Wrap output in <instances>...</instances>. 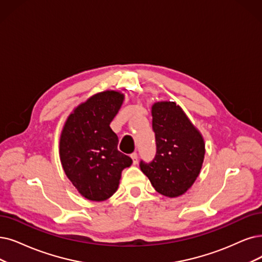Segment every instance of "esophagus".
Wrapping results in <instances>:
<instances>
[{"mask_svg":"<svg viewBox=\"0 0 262 262\" xmlns=\"http://www.w3.org/2000/svg\"><path fill=\"white\" fill-rule=\"evenodd\" d=\"M131 158H132L133 164H137L138 163V154L137 152H132L131 154Z\"/></svg>","mask_w":262,"mask_h":262,"instance_id":"esophagus-1","label":"esophagus"}]
</instances>
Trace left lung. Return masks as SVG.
Instances as JSON below:
<instances>
[{"instance_id": "obj_1", "label": "left lung", "mask_w": 262, "mask_h": 262, "mask_svg": "<svg viewBox=\"0 0 262 262\" xmlns=\"http://www.w3.org/2000/svg\"><path fill=\"white\" fill-rule=\"evenodd\" d=\"M151 115L157 152L150 163L141 161L140 167L157 192L169 198L180 196L200 174L204 139L175 102L154 103Z\"/></svg>"}]
</instances>
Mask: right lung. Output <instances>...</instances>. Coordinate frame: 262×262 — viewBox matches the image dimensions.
I'll return each instance as SVG.
<instances>
[{
  "label": "right lung",
  "instance_id": "obj_1",
  "mask_svg": "<svg viewBox=\"0 0 262 262\" xmlns=\"http://www.w3.org/2000/svg\"><path fill=\"white\" fill-rule=\"evenodd\" d=\"M120 91L98 92L73 110L60 135V161L68 179L90 201H105L117 191L121 172L132 164L117 149L110 124L120 110Z\"/></svg>",
  "mask_w": 262,
  "mask_h": 262
}]
</instances>
